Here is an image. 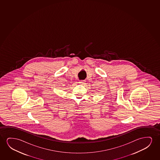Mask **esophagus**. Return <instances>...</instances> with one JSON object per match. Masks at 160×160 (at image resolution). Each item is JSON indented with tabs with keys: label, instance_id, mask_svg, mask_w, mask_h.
Segmentation results:
<instances>
[{
	"label": "esophagus",
	"instance_id": "34e87169",
	"mask_svg": "<svg viewBox=\"0 0 160 160\" xmlns=\"http://www.w3.org/2000/svg\"><path fill=\"white\" fill-rule=\"evenodd\" d=\"M79 83H80V84H82V85H83V84H85V81H84V80H82V81H79Z\"/></svg>",
	"mask_w": 160,
	"mask_h": 160
}]
</instances>
